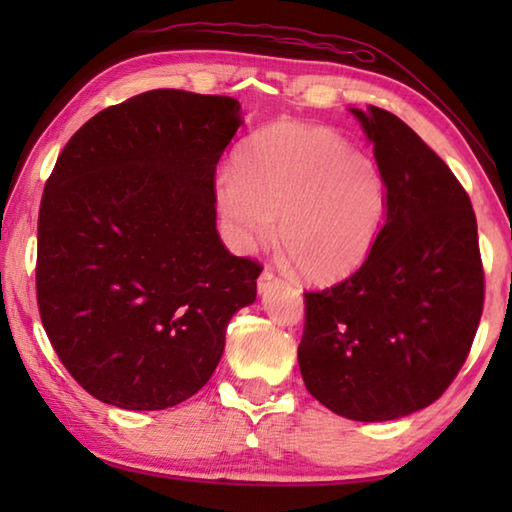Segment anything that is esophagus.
Returning <instances> with one entry per match:
<instances>
[{
  "label": "esophagus",
  "instance_id": "esophagus-1",
  "mask_svg": "<svg viewBox=\"0 0 512 512\" xmlns=\"http://www.w3.org/2000/svg\"><path fill=\"white\" fill-rule=\"evenodd\" d=\"M277 284H280V277H277V275L271 271V268H266V271H264L262 275H259V280H257V291L262 293V296H266V293L271 291V289H275Z\"/></svg>",
  "mask_w": 512,
  "mask_h": 512
}]
</instances>
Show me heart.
<instances>
[{
	"label": "heart",
	"instance_id": "1",
	"mask_svg": "<svg viewBox=\"0 0 512 512\" xmlns=\"http://www.w3.org/2000/svg\"><path fill=\"white\" fill-rule=\"evenodd\" d=\"M216 207L230 244L253 250L275 237L296 271L336 282L366 262L386 214L379 164L332 128L275 121L237 151L216 178Z\"/></svg>",
	"mask_w": 512,
	"mask_h": 512
}]
</instances>
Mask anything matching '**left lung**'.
Here are the masks:
<instances>
[{
	"label": "left lung",
	"instance_id": "left-lung-1",
	"mask_svg": "<svg viewBox=\"0 0 512 512\" xmlns=\"http://www.w3.org/2000/svg\"><path fill=\"white\" fill-rule=\"evenodd\" d=\"M375 146L388 201L366 262L332 289L305 293L298 348L307 391L359 422L397 420L447 391L483 311L470 196L393 112L350 108Z\"/></svg>",
	"mask_w": 512,
	"mask_h": 512
}]
</instances>
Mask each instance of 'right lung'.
I'll use <instances>...</instances> for the list:
<instances>
[{"mask_svg": "<svg viewBox=\"0 0 512 512\" xmlns=\"http://www.w3.org/2000/svg\"><path fill=\"white\" fill-rule=\"evenodd\" d=\"M237 99L151 90L94 115L45 185L36 289L51 345L97 400L160 411L207 384L262 266L216 232Z\"/></svg>", "mask_w": 512, "mask_h": 512, "instance_id": "obj_1", "label": "right lung"}]
</instances>
